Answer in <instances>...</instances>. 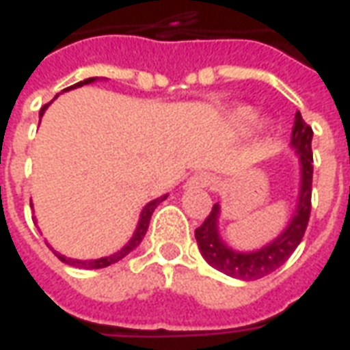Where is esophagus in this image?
Returning <instances> with one entry per match:
<instances>
[{
    "label": "esophagus",
    "mask_w": 350,
    "mask_h": 350,
    "mask_svg": "<svg viewBox=\"0 0 350 350\" xmlns=\"http://www.w3.org/2000/svg\"><path fill=\"white\" fill-rule=\"evenodd\" d=\"M213 182V178L210 174H206V172H198V174L191 176L187 183H185V187L187 189H206V187H210Z\"/></svg>",
    "instance_id": "obj_1"
}]
</instances>
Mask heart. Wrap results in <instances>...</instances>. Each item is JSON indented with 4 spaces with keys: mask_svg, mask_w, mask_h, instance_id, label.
Here are the masks:
<instances>
[{
    "mask_svg": "<svg viewBox=\"0 0 350 350\" xmlns=\"http://www.w3.org/2000/svg\"><path fill=\"white\" fill-rule=\"evenodd\" d=\"M228 120L232 123V127L238 131L251 129L253 125L258 123V112L250 105H238L230 110L228 114Z\"/></svg>",
    "mask_w": 350,
    "mask_h": 350,
    "instance_id": "b5f03b06",
    "label": "heart"
}]
</instances>
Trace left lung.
<instances>
[{
  "label": "left lung",
  "mask_w": 350,
  "mask_h": 350,
  "mask_svg": "<svg viewBox=\"0 0 350 350\" xmlns=\"http://www.w3.org/2000/svg\"><path fill=\"white\" fill-rule=\"evenodd\" d=\"M311 138H313V131L304 122L300 112H296L293 137H291V150L300 163V187H298V198H296L293 217L288 219L283 232L258 250H234L221 238V206L213 204L210 215L195 230L198 250L210 266L227 273L230 278L253 281V279H260L273 270H278L279 266H283L286 258L293 255L294 250L300 245L301 238H304V232L308 228L309 212H311V182H313Z\"/></svg>",
  "instance_id": "left-lung-1"
}]
</instances>
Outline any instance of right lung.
Wrapping results in <instances>:
<instances>
[{
    "mask_svg": "<svg viewBox=\"0 0 350 350\" xmlns=\"http://www.w3.org/2000/svg\"><path fill=\"white\" fill-rule=\"evenodd\" d=\"M97 77H93V79H86L82 80V82H79V84H75V86L67 88V90H64V92H69V90H75V88H80L84 86V84H93V82H97ZM57 97V95H56ZM54 97V99H56ZM50 105V103H49ZM49 105H44V107L41 108V112H39V118H42V114H44V110L49 108ZM168 195H163V197H157L153 198V200H150L148 204L142 208V212H140V217H138V223H137V228H135V232H133V236H131V240L125 245H123L122 250H118L116 253H112V255H108V257H100V258H90V260H80V258H71V257H65V255H62V253H57V251H54L52 247L50 250L56 253V257L62 260V262L69 264V266H75V268H84V270H95V268H107V266H110V264H116L120 262L122 258H125L127 255H129L131 251H135L140 245V242H142V238L146 236V232H148V227H150V219H152V213L153 210L157 208V206L167 198ZM31 204V202H29ZM33 206V204H31Z\"/></svg>",
    "mask_w": 350,
    "mask_h": 350,
    "instance_id": "1",
    "label": "right lung"
}]
</instances>
